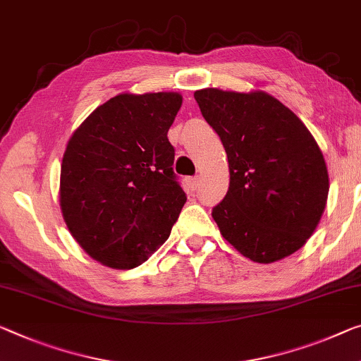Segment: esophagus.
Instances as JSON below:
<instances>
[{"label":"esophagus","mask_w":361,"mask_h":361,"mask_svg":"<svg viewBox=\"0 0 361 361\" xmlns=\"http://www.w3.org/2000/svg\"><path fill=\"white\" fill-rule=\"evenodd\" d=\"M187 184H188V187L192 188V190H197V187L200 184V177L198 176L190 177V179H187Z\"/></svg>","instance_id":"obj_1"}]
</instances>
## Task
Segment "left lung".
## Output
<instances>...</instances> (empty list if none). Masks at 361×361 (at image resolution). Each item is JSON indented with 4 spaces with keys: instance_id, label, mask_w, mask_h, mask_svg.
I'll use <instances>...</instances> for the list:
<instances>
[{
    "instance_id": "1",
    "label": "left lung",
    "mask_w": 361,
    "mask_h": 361,
    "mask_svg": "<svg viewBox=\"0 0 361 361\" xmlns=\"http://www.w3.org/2000/svg\"><path fill=\"white\" fill-rule=\"evenodd\" d=\"M193 97L229 161V190L212 213L221 235L257 263L300 250L329 193L328 168L312 132L262 90L203 88Z\"/></svg>"
}]
</instances>
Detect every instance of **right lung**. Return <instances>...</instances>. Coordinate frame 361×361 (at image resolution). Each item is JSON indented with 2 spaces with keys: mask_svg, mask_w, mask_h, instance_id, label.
Wrapping results in <instances>:
<instances>
[{
  "mask_svg": "<svg viewBox=\"0 0 361 361\" xmlns=\"http://www.w3.org/2000/svg\"><path fill=\"white\" fill-rule=\"evenodd\" d=\"M182 95L121 93L71 135L59 207L71 235L98 263L132 269L168 240L185 203L168 140Z\"/></svg>",
  "mask_w": 361,
  "mask_h": 361,
  "instance_id": "right-lung-1",
  "label": "right lung"
}]
</instances>
